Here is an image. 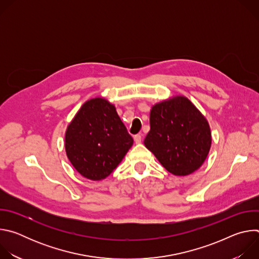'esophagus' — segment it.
I'll list each match as a JSON object with an SVG mask.
<instances>
[{"instance_id":"obj_1","label":"esophagus","mask_w":259,"mask_h":259,"mask_svg":"<svg viewBox=\"0 0 259 259\" xmlns=\"http://www.w3.org/2000/svg\"><path fill=\"white\" fill-rule=\"evenodd\" d=\"M141 139H142V135L141 134H136L134 136V141L136 144H139L141 142Z\"/></svg>"}]
</instances>
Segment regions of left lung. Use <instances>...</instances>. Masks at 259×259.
Here are the masks:
<instances>
[{"label":"left lung","instance_id":"left-lung-1","mask_svg":"<svg viewBox=\"0 0 259 259\" xmlns=\"http://www.w3.org/2000/svg\"><path fill=\"white\" fill-rule=\"evenodd\" d=\"M150 124L144 145L167 171L186 176L203 165L211 147V131L191 100L174 96L155 104Z\"/></svg>","mask_w":259,"mask_h":259}]
</instances>
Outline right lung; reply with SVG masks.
I'll list each match as a JSON object with an SVG mask.
<instances>
[{
    "mask_svg": "<svg viewBox=\"0 0 259 259\" xmlns=\"http://www.w3.org/2000/svg\"><path fill=\"white\" fill-rule=\"evenodd\" d=\"M132 144L133 138L115 105L100 97L86 101L65 132L69 162L82 176L91 180L107 177Z\"/></svg>",
    "mask_w": 259,
    "mask_h": 259,
    "instance_id": "1",
    "label": "right lung"
}]
</instances>
